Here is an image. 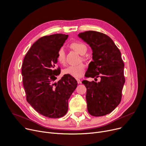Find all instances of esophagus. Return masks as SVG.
I'll return each instance as SVG.
<instances>
[{"label":"esophagus","instance_id":"obj_1","mask_svg":"<svg viewBox=\"0 0 146 146\" xmlns=\"http://www.w3.org/2000/svg\"><path fill=\"white\" fill-rule=\"evenodd\" d=\"M77 80V83H78V84H80V83H81V80H80V79H76Z\"/></svg>","mask_w":146,"mask_h":146}]
</instances>
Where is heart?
<instances>
[{
    "instance_id": "b5f03b06",
    "label": "heart",
    "mask_w": 146,
    "mask_h": 146,
    "mask_svg": "<svg viewBox=\"0 0 146 146\" xmlns=\"http://www.w3.org/2000/svg\"><path fill=\"white\" fill-rule=\"evenodd\" d=\"M70 47L80 55L84 54L87 51V46L82 42L76 41L72 43ZM57 60L60 64L64 65L66 62V55L64 48H60L57 53ZM86 66L84 64H80L77 65H71L64 70L65 74L70 75L75 78L81 77L84 73Z\"/></svg>"
}]
</instances>
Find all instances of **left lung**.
<instances>
[{
	"mask_svg": "<svg viewBox=\"0 0 146 146\" xmlns=\"http://www.w3.org/2000/svg\"><path fill=\"white\" fill-rule=\"evenodd\" d=\"M78 37L88 44L92 50L93 61L88 66L86 77H100L99 82L83 80L87 88L86 100L88 113L100 117L110 113L119 105L125 81L124 64L121 52L113 40L101 32L89 31Z\"/></svg>",
	"mask_w": 146,
	"mask_h": 146,
	"instance_id": "8db88e82",
	"label": "left lung"
}]
</instances>
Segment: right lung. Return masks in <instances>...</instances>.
I'll return each mask as SVG.
<instances>
[{
  "label": "right lung",
  "mask_w": 146,
  "mask_h": 146,
  "mask_svg": "<svg viewBox=\"0 0 146 146\" xmlns=\"http://www.w3.org/2000/svg\"><path fill=\"white\" fill-rule=\"evenodd\" d=\"M68 35L54 34L41 37L32 46L22 65L23 86L27 102L39 114L56 118L68 110V100L77 86L76 80L65 74L57 82L60 71L55 69L57 53Z\"/></svg>",
  "instance_id": "1"
}]
</instances>
